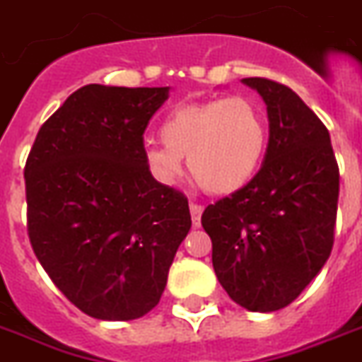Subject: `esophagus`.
I'll use <instances>...</instances> for the list:
<instances>
[{"mask_svg":"<svg viewBox=\"0 0 362 362\" xmlns=\"http://www.w3.org/2000/svg\"><path fill=\"white\" fill-rule=\"evenodd\" d=\"M202 211H204V207L198 206V204H190V217H192V225H194V228L200 226Z\"/></svg>","mask_w":362,"mask_h":362,"instance_id":"obj_1","label":"esophagus"}]
</instances>
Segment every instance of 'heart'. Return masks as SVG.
I'll list each match as a JSON object with an SVG mask.
<instances>
[{
  "label": "heart",
  "instance_id": "b5f03b06",
  "mask_svg": "<svg viewBox=\"0 0 362 362\" xmlns=\"http://www.w3.org/2000/svg\"><path fill=\"white\" fill-rule=\"evenodd\" d=\"M164 143H145L143 162L164 187L181 179L185 162L204 189L234 194L259 172L268 147L264 109L249 96L187 102L173 107L160 126Z\"/></svg>",
  "mask_w": 362,
  "mask_h": 362
}]
</instances>
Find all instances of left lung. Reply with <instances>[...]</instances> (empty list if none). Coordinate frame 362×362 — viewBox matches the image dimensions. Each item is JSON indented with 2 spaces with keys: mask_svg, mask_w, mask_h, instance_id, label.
Wrapping results in <instances>:
<instances>
[{
  "mask_svg": "<svg viewBox=\"0 0 362 362\" xmlns=\"http://www.w3.org/2000/svg\"><path fill=\"white\" fill-rule=\"evenodd\" d=\"M268 113V147L253 181L206 207L213 270L249 312L288 306L317 276L334 242L340 175L329 130L288 86L249 77Z\"/></svg>",
  "mask_w": 362,
  "mask_h": 362,
  "instance_id": "obj_1",
  "label": "left lung"
}]
</instances>
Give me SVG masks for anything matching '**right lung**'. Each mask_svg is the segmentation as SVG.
<instances>
[{"label":"right lung","mask_w":362,"mask_h":362,"mask_svg":"<svg viewBox=\"0 0 362 362\" xmlns=\"http://www.w3.org/2000/svg\"><path fill=\"white\" fill-rule=\"evenodd\" d=\"M170 86L86 85L39 130L26 162L28 232L62 293L90 317L130 321L158 304L189 202L143 162Z\"/></svg>","instance_id":"right-lung-1"}]
</instances>
